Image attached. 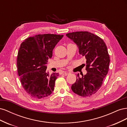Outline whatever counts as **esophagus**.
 Here are the masks:
<instances>
[{
    "instance_id": "34e87169",
    "label": "esophagus",
    "mask_w": 127,
    "mask_h": 127,
    "mask_svg": "<svg viewBox=\"0 0 127 127\" xmlns=\"http://www.w3.org/2000/svg\"><path fill=\"white\" fill-rule=\"evenodd\" d=\"M69 74V73H68V72H63V75H64V76H67V75H68Z\"/></svg>"
}]
</instances>
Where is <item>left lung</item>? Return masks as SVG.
Instances as JSON below:
<instances>
[{
    "label": "left lung",
    "mask_w": 127,
    "mask_h": 127,
    "mask_svg": "<svg viewBox=\"0 0 127 127\" xmlns=\"http://www.w3.org/2000/svg\"><path fill=\"white\" fill-rule=\"evenodd\" d=\"M66 36L77 45L79 54L86 58V74L71 85L74 93L83 97L91 96L100 88L109 70L110 57L104 41L88 32L69 33Z\"/></svg>",
    "instance_id": "1"
}]
</instances>
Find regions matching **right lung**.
I'll return each instance as SVG.
<instances>
[{"label": "right lung", "instance_id": "add662e5", "mask_svg": "<svg viewBox=\"0 0 127 127\" xmlns=\"http://www.w3.org/2000/svg\"><path fill=\"white\" fill-rule=\"evenodd\" d=\"M63 35L39 34L26 39L19 49L18 75L25 91L31 96L42 99L51 94L58 73L46 72L49 59Z\"/></svg>", "mask_w": 127, "mask_h": 127}]
</instances>
